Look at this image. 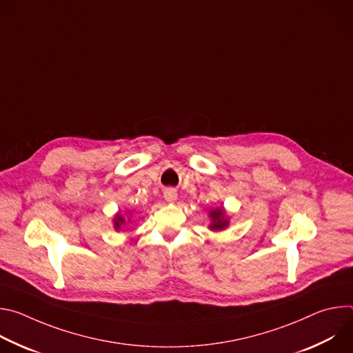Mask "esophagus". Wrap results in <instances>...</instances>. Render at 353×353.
Instances as JSON below:
<instances>
[{
	"label": "esophagus",
	"mask_w": 353,
	"mask_h": 353,
	"mask_svg": "<svg viewBox=\"0 0 353 353\" xmlns=\"http://www.w3.org/2000/svg\"><path fill=\"white\" fill-rule=\"evenodd\" d=\"M165 198L168 203H174L177 199V191L174 188H166L165 190Z\"/></svg>",
	"instance_id": "34e87169"
}]
</instances>
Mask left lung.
<instances>
[{
  "instance_id": "8db88e82",
  "label": "left lung",
  "mask_w": 353,
  "mask_h": 353,
  "mask_svg": "<svg viewBox=\"0 0 353 353\" xmlns=\"http://www.w3.org/2000/svg\"><path fill=\"white\" fill-rule=\"evenodd\" d=\"M210 216L212 219V223L210 225V228L212 230H222L228 226L229 221L225 218V211L222 208H216V210H212L210 212Z\"/></svg>"
}]
</instances>
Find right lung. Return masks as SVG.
Masks as SVG:
<instances>
[{"label": "right lung", "mask_w": 353, "mask_h": 353, "mask_svg": "<svg viewBox=\"0 0 353 353\" xmlns=\"http://www.w3.org/2000/svg\"><path fill=\"white\" fill-rule=\"evenodd\" d=\"M123 223H124V218L120 216V215H116V218H114V228L119 230Z\"/></svg>", "instance_id": "right-lung-1"}]
</instances>
